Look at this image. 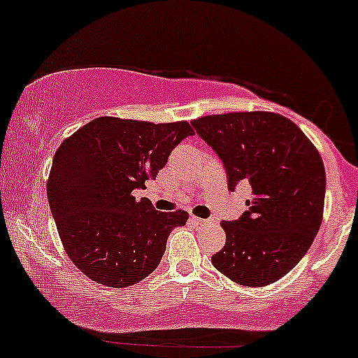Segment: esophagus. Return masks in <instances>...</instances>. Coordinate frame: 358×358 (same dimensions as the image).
<instances>
[{"label": "esophagus", "instance_id": "34e87169", "mask_svg": "<svg viewBox=\"0 0 358 358\" xmlns=\"http://www.w3.org/2000/svg\"><path fill=\"white\" fill-rule=\"evenodd\" d=\"M190 220L193 222V224H196V225H203V224H207V222H208V220L200 219V217H195V215H192Z\"/></svg>", "mask_w": 358, "mask_h": 358}]
</instances>
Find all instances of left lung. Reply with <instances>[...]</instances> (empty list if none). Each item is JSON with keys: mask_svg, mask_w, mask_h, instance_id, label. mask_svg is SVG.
Segmentation results:
<instances>
[{"mask_svg": "<svg viewBox=\"0 0 358 358\" xmlns=\"http://www.w3.org/2000/svg\"><path fill=\"white\" fill-rule=\"evenodd\" d=\"M192 126L213 148L229 188L249 183L252 199L239 220L222 222L225 244L212 264L234 282L268 286L301 261L320 231L323 159L291 119L269 110L210 114Z\"/></svg>", "mask_w": 358, "mask_h": 358, "instance_id": "left-lung-1", "label": "left lung"}]
</instances>
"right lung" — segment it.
<instances>
[{
	"label": "right lung",
	"mask_w": 358,
	"mask_h": 358,
	"mask_svg": "<svg viewBox=\"0 0 358 358\" xmlns=\"http://www.w3.org/2000/svg\"><path fill=\"white\" fill-rule=\"evenodd\" d=\"M192 134L187 121L101 116L64 139L47 196L65 252L89 279L127 287L158 268L168 236L188 212H158L133 192L156 178L171 150Z\"/></svg>",
	"instance_id": "add662e5"
}]
</instances>
